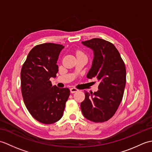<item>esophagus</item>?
Here are the masks:
<instances>
[{
	"label": "esophagus",
	"mask_w": 152,
	"mask_h": 152,
	"mask_svg": "<svg viewBox=\"0 0 152 152\" xmlns=\"http://www.w3.org/2000/svg\"><path fill=\"white\" fill-rule=\"evenodd\" d=\"M70 93H75V92H77L78 91V89H76V88H70Z\"/></svg>",
	"instance_id": "34e87169"
}]
</instances>
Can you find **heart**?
<instances>
[{
  "label": "heart",
  "instance_id": "b5f03b06",
  "mask_svg": "<svg viewBox=\"0 0 152 152\" xmlns=\"http://www.w3.org/2000/svg\"><path fill=\"white\" fill-rule=\"evenodd\" d=\"M77 54H83V53L82 51H78V52H77Z\"/></svg>",
  "mask_w": 152,
  "mask_h": 152
}]
</instances>
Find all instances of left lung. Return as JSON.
<instances>
[{
    "mask_svg": "<svg viewBox=\"0 0 152 152\" xmlns=\"http://www.w3.org/2000/svg\"><path fill=\"white\" fill-rule=\"evenodd\" d=\"M82 43L94 53L92 66L87 78H95L100 83L96 92L85 91V99L80 106L86 119L102 123L115 114L124 96L126 83L125 63L114 45L108 41L95 38Z\"/></svg>",
    "mask_w": 152,
    "mask_h": 152,
    "instance_id": "1",
    "label": "left lung"
}]
</instances>
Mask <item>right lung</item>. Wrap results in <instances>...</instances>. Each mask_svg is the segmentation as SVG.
<instances>
[{
	"instance_id": "right-lung-1",
	"label": "right lung",
	"mask_w": 152,
	"mask_h": 152,
	"mask_svg": "<svg viewBox=\"0 0 152 152\" xmlns=\"http://www.w3.org/2000/svg\"><path fill=\"white\" fill-rule=\"evenodd\" d=\"M63 45H37L28 53L21 71V88L25 106L33 117L44 124L62 118L70 95L69 88L52 86L50 80L58 72L57 61Z\"/></svg>"
}]
</instances>
